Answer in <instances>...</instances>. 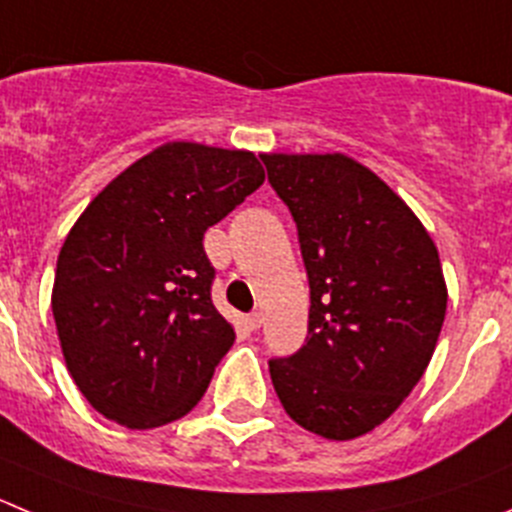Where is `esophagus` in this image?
Listing matches in <instances>:
<instances>
[{
    "label": "esophagus",
    "mask_w": 512,
    "mask_h": 512,
    "mask_svg": "<svg viewBox=\"0 0 512 512\" xmlns=\"http://www.w3.org/2000/svg\"><path fill=\"white\" fill-rule=\"evenodd\" d=\"M243 324H246L248 329H251V332H256V329H259V326L264 324V316H261V311H251V314H248L246 319H243Z\"/></svg>",
    "instance_id": "esophagus-1"
}]
</instances>
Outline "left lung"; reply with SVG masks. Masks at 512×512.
<instances>
[{"label": "left lung", "instance_id": "obj_1", "mask_svg": "<svg viewBox=\"0 0 512 512\" xmlns=\"http://www.w3.org/2000/svg\"><path fill=\"white\" fill-rule=\"evenodd\" d=\"M309 276V337L269 372L286 415L326 440L382 425L425 374L447 309L440 256L382 178L342 153L261 155Z\"/></svg>", "mask_w": 512, "mask_h": 512}]
</instances>
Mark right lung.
Returning a JSON list of instances; mask_svg holds the SVG:
<instances>
[{
  "label": "right lung",
  "mask_w": 512,
  "mask_h": 512,
  "mask_svg": "<svg viewBox=\"0 0 512 512\" xmlns=\"http://www.w3.org/2000/svg\"><path fill=\"white\" fill-rule=\"evenodd\" d=\"M248 150L165 143L85 208L57 259L52 314L77 389L150 430L201 402L233 326L211 301L203 233L264 183Z\"/></svg>",
  "instance_id": "right-lung-1"
}]
</instances>
